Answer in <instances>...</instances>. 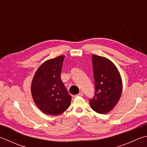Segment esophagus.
I'll use <instances>...</instances> for the list:
<instances>
[{
    "label": "esophagus",
    "instance_id": "1",
    "mask_svg": "<svg viewBox=\"0 0 147 147\" xmlns=\"http://www.w3.org/2000/svg\"><path fill=\"white\" fill-rule=\"evenodd\" d=\"M83 96V93L82 92H80L78 94H77L76 96Z\"/></svg>",
    "mask_w": 147,
    "mask_h": 147
}]
</instances>
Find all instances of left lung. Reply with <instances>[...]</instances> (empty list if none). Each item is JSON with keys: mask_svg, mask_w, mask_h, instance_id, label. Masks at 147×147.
<instances>
[{"mask_svg": "<svg viewBox=\"0 0 147 147\" xmlns=\"http://www.w3.org/2000/svg\"><path fill=\"white\" fill-rule=\"evenodd\" d=\"M92 60L95 95L89 102L94 111L106 114L113 110L121 97V77L116 66L106 57L92 55Z\"/></svg>", "mask_w": 147, "mask_h": 147, "instance_id": "obj_1", "label": "left lung"}]
</instances>
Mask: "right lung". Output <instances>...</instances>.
Wrapping results in <instances>:
<instances>
[{
    "instance_id": "1",
    "label": "right lung",
    "mask_w": 147,
    "mask_h": 147,
    "mask_svg": "<svg viewBox=\"0 0 147 147\" xmlns=\"http://www.w3.org/2000/svg\"><path fill=\"white\" fill-rule=\"evenodd\" d=\"M64 57L59 56L42 63L32 82L31 93L34 101L47 115H59L71 105V96L60 78Z\"/></svg>"
}]
</instances>
